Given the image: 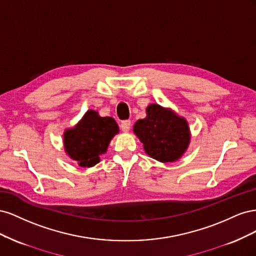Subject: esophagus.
Here are the masks:
<instances>
[{"label":"esophagus","mask_w":256,"mask_h":256,"mask_svg":"<svg viewBox=\"0 0 256 256\" xmlns=\"http://www.w3.org/2000/svg\"><path fill=\"white\" fill-rule=\"evenodd\" d=\"M130 126H131L130 120H122L120 122V129H122V131H124V132H128L130 129Z\"/></svg>","instance_id":"esophagus-1"}]
</instances>
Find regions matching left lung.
Instances as JSON below:
<instances>
[{"instance_id": "obj_1", "label": "left lung", "mask_w": 256, "mask_h": 256, "mask_svg": "<svg viewBox=\"0 0 256 256\" xmlns=\"http://www.w3.org/2000/svg\"><path fill=\"white\" fill-rule=\"evenodd\" d=\"M146 114L134 126V132L143 143L145 152L160 162L180 159L190 143L187 120L156 104L146 108Z\"/></svg>"}]
</instances>
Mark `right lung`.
<instances>
[{
    "label": "right lung",
    "mask_w": 256,
    "mask_h": 256,
    "mask_svg": "<svg viewBox=\"0 0 256 256\" xmlns=\"http://www.w3.org/2000/svg\"><path fill=\"white\" fill-rule=\"evenodd\" d=\"M116 134L118 126L114 118H102L96 111L88 110L74 128L64 132L65 152L80 166H94Z\"/></svg>",
    "instance_id": "right-lung-1"
}]
</instances>
